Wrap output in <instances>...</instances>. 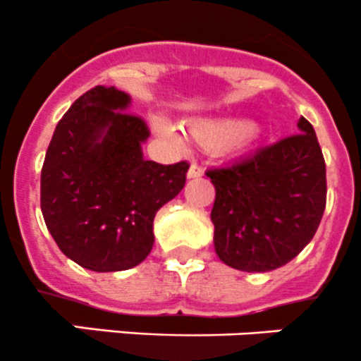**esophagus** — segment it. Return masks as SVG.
<instances>
[{"instance_id": "34e87169", "label": "esophagus", "mask_w": 361, "mask_h": 361, "mask_svg": "<svg viewBox=\"0 0 361 361\" xmlns=\"http://www.w3.org/2000/svg\"><path fill=\"white\" fill-rule=\"evenodd\" d=\"M202 167L197 166V164H192L190 167H188V173H187V178L188 180H197V178L202 176Z\"/></svg>"}]
</instances>
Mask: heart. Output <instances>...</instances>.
Listing matches in <instances>:
<instances>
[{
  "label": "heart",
  "instance_id": "b5f03b06",
  "mask_svg": "<svg viewBox=\"0 0 361 361\" xmlns=\"http://www.w3.org/2000/svg\"><path fill=\"white\" fill-rule=\"evenodd\" d=\"M157 130L171 140H180L173 127L167 123H157ZM188 133L204 147L235 152L253 143L260 134V129L241 118H197L188 122Z\"/></svg>",
  "mask_w": 361,
  "mask_h": 361
}]
</instances>
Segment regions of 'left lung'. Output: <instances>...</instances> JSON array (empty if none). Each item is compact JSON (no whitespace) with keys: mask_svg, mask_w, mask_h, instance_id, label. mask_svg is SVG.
<instances>
[{"mask_svg":"<svg viewBox=\"0 0 361 361\" xmlns=\"http://www.w3.org/2000/svg\"><path fill=\"white\" fill-rule=\"evenodd\" d=\"M298 134L206 173L214 185V251L228 267H283L314 238L326 202L318 137L300 116Z\"/></svg>","mask_w":361,"mask_h":361,"instance_id":"left-lung-1","label":"left lung"}]
</instances>
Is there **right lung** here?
Masks as SVG:
<instances>
[{"label": "right lung", "instance_id": "add662e5", "mask_svg": "<svg viewBox=\"0 0 361 361\" xmlns=\"http://www.w3.org/2000/svg\"><path fill=\"white\" fill-rule=\"evenodd\" d=\"M130 96L97 85L59 120L42 169V213L59 250L94 272L127 271L154 246V218L185 185L187 162L147 160Z\"/></svg>", "mask_w": 361, "mask_h": 361}]
</instances>
